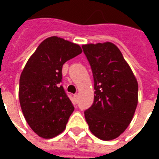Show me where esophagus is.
Masks as SVG:
<instances>
[{
	"label": "esophagus",
	"mask_w": 159,
	"mask_h": 159,
	"mask_svg": "<svg viewBox=\"0 0 159 159\" xmlns=\"http://www.w3.org/2000/svg\"><path fill=\"white\" fill-rule=\"evenodd\" d=\"M77 98H78V95H77V94H74V96H73V100H74L75 102L77 101Z\"/></svg>",
	"instance_id": "1"
}]
</instances>
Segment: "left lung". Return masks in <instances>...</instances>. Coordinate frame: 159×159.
Wrapping results in <instances>:
<instances>
[{
    "instance_id": "obj_1",
    "label": "left lung",
    "mask_w": 159,
    "mask_h": 159,
    "mask_svg": "<svg viewBox=\"0 0 159 159\" xmlns=\"http://www.w3.org/2000/svg\"><path fill=\"white\" fill-rule=\"evenodd\" d=\"M92 69L94 99L85 111L91 133L102 140L123 134L133 119L138 104V83L129 64L114 43L82 46Z\"/></svg>"
}]
</instances>
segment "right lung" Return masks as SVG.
Masks as SVG:
<instances>
[{"mask_svg": "<svg viewBox=\"0 0 159 159\" xmlns=\"http://www.w3.org/2000/svg\"><path fill=\"white\" fill-rule=\"evenodd\" d=\"M83 50L78 44L58 36L41 42L26 63L19 78V98L31 129L51 139L66 129L74 107L59 83L62 66Z\"/></svg>", "mask_w": 159, "mask_h": 159, "instance_id": "1", "label": "right lung"}]
</instances>
